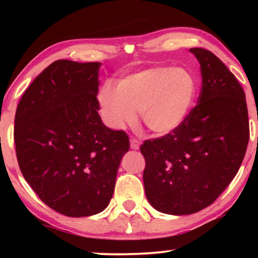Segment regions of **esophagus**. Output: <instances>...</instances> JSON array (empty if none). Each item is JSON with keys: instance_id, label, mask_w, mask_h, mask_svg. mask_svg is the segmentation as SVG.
Instances as JSON below:
<instances>
[{"instance_id": "esophagus-1", "label": "esophagus", "mask_w": 258, "mask_h": 258, "mask_svg": "<svg viewBox=\"0 0 258 258\" xmlns=\"http://www.w3.org/2000/svg\"><path fill=\"white\" fill-rule=\"evenodd\" d=\"M140 146H141V142L139 140H136V139L130 140V147H132L133 150H139Z\"/></svg>"}]
</instances>
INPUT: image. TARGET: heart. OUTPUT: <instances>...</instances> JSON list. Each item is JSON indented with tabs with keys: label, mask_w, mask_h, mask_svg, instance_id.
I'll return each mask as SVG.
<instances>
[{
	"label": "heart",
	"mask_w": 258,
	"mask_h": 258,
	"mask_svg": "<svg viewBox=\"0 0 258 258\" xmlns=\"http://www.w3.org/2000/svg\"><path fill=\"white\" fill-rule=\"evenodd\" d=\"M197 81L191 72L176 67H154L104 84L97 101L105 124L119 130L136 121L158 135L174 133L191 114L197 97Z\"/></svg>",
	"instance_id": "heart-1"
}]
</instances>
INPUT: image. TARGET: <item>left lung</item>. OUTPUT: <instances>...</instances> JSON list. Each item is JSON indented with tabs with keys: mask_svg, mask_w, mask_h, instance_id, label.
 <instances>
[{
	"mask_svg": "<svg viewBox=\"0 0 258 258\" xmlns=\"http://www.w3.org/2000/svg\"><path fill=\"white\" fill-rule=\"evenodd\" d=\"M190 52L202 74L199 104L174 133L141 146L147 200L168 215H190L213 204L237 174L249 142L241 84L211 51Z\"/></svg>",
	"mask_w": 258,
	"mask_h": 258,
	"instance_id": "left-lung-1",
	"label": "left lung"
}]
</instances>
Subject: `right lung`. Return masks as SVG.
<instances>
[{
    "mask_svg": "<svg viewBox=\"0 0 258 258\" xmlns=\"http://www.w3.org/2000/svg\"><path fill=\"white\" fill-rule=\"evenodd\" d=\"M100 62L58 59L24 91L14 139L21 171L37 196L69 217L109 206L129 137L98 115Z\"/></svg>",
    "mask_w": 258,
    "mask_h": 258,
    "instance_id": "obj_1",
    "label": "right lung"
}]
</instances>
